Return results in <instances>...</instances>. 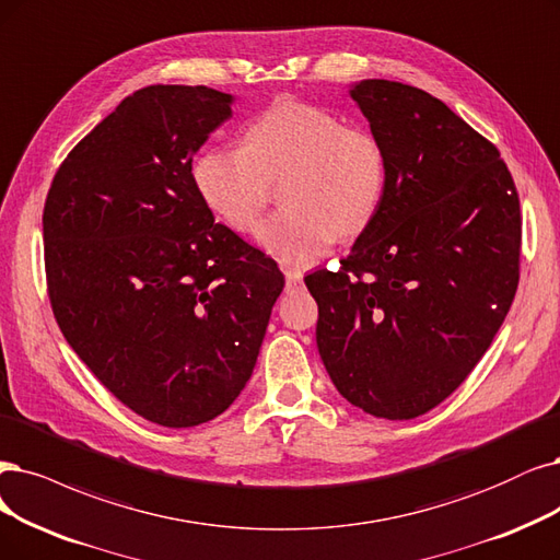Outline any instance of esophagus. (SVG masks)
<instances>
[{
	"label": "esophagus",
	"mask_w": 560,
	"mask_h": 560,
	"mask_svg": "<svg viewBox=\"0 0 560 560\" xmlns=\"http://www.w3.org/2000/svg\"><path fill=\"white\" fill-rule=\"evenodd\" d=\"M302 279H304V277H302V272H298V269H288V272H285V291H288V293L300 291V288L304 285Z\"/></svg>",
	"instance_id": "1"
}]
</instances>
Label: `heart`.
<instances>
[{
	"label": "heart",
	"mask_w": 560,
	"mask_h": 560,
	"mask_svg": "<svg viewBox=\"0 0 560 560\" xmlns=\"http://www.w3.org/2000/svg\"><path fill=\"white\" fill-rule=\"evenodd\" d=\"M191 173L205 205L240 233L258 223L272 196L269 184L283 179L285 210L260 223L256 240L279 262L304 267L339 235L358 237L374 223L389 161L378 136L348 129L320 106L283 98L246 124L237 148L202 150Z\"/></svg>",
	"instance_id": "heart-1"
}]
</instances>
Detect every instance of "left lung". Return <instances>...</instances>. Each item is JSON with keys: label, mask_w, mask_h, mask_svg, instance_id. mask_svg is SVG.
Masks as SVG:
<instances>
[{"label": "left lung", "mask_w": 560, "mask_h": 560, "mask_svg": "<svg viewBox=\"0 0 560 560\" xmlns=\"http://www.w3.org/2000/svg\"><path fill=\"white\" fill-rule=\"evenodd\" d=\"M350 96L387 152V194L337 272L304 283L341 397L412 420L466 381L510 312L520 194L495 144L436 96L392 80H362Z\"/></svg>", "instance_id": "left-lung-1"}]
</instances>
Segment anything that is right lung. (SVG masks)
Returning a JSON list of instances; mask_svg holds the SVG:
<instances>
[{
  "label": "right lung",
  "mask_w": 560,
  "mask_h": 560,
  "mask_svg": "<svg viewBox=\"0 0 560 560\" xmlns=\"http://www.w3.org/2000/svg\"><path fill=\"white\" fill-rule=\"evenodd\" d=\"M231 103L202 85L133 92L61 161L44 207L61 335L124 406L171 429L237 399L283 291L277 262L214 223L194 184Z\"/></svg>",
  "instance_id": "right-lung-1"
}]
</instances>
